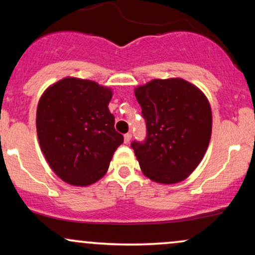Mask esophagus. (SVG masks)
<instances>
[{"label":"esophagus","instance_id":"obj_1","mask_svg":"<svg viewBox=\"0 0 255 255\" xmlns=\"http://www.w3.org/2000/svg\"><path fill=\"white\" fill-rule=\"evenodd\" d=\"M130 139H131V134L130 133L125 134V142H126V144H128V142L130 141Z\"/></svg>","mask_w":255,"mask_h":255}]
</instances>
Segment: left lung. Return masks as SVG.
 Segmentation results:
<instances>
[{"label": "left lung", "instance_id": "8db88e82", "mask_svg": "<svg viewBox=\"0 0 255 255\" xmlns=\"http://www.w3.org/2000/svg\"><path fill=\"white\" fill-rule=\"evenodd\" d=\"M134 93L147 128L144 142H131L140 169L157 183L181 182L195 170L209 147V99L181 78L153 79Z\"/></svg>", "mask_w": 255, "mask_h": 255}]
</instances>
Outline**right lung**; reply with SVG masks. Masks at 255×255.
Wrapping results in <instances>:
<instances>
[{"mask_svg": "<svg viewBox=\"0 0 255 255\" xmlns=\"http://www.w3.org/2000/svg\"><path fill=\"white\" fill-rule=\"evenodd\" d=\"M113 91L92 80L67 77L43 92L37 107V135L52 171L64 182L86 187L109 168L124 142L109 111Z\"/></svg>", "mask_w": 255, "mask_h": 255, "instance_id": "1", "label": "right lung"}]
</instances>
